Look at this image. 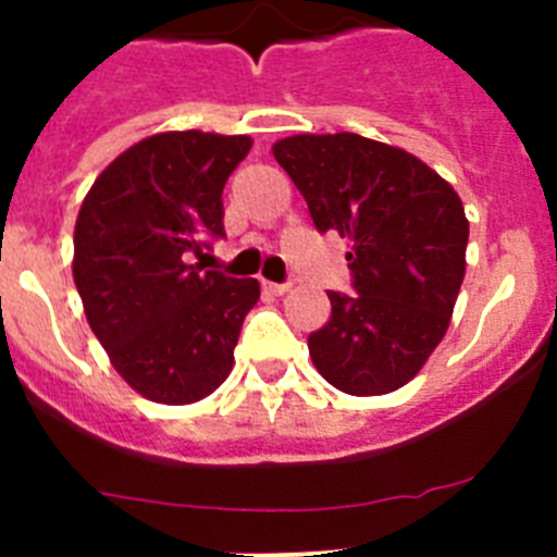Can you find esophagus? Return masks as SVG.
<instances>
[{"mask_svg": "<svg viewBox=\"0 0 557 557\" xmlns=\"http://www.w3.org/2000/svg\"><path fill=\"white\" fill-rule=\"evenodd\" d=\"M264 289H268V293H273V295H284V293H289V284L264 282Z\"/></svg>", "mask_w": 557, "mask_h": 557, "instance_id": "34e87169", "label": "esophagus"}]
</instances>
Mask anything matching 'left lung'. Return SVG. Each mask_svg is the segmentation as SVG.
<instances>
[{"label": "left lung", "instance_id": "obj_1", "mask_svg": "<svg viewBox=\"0 0 557 557\" xmlns=\"http://www.w3.org/2000/svg\"><path fill=\"white\" fill-rule=\"evenodd\" d=\"M273 156L314 228L351 239L354 293L329 289L332 318L309 334L314 368L351 396L398 391L444 339L466 275L457 191L407 150L357 133L289 136Z\"/></svg>", "mask_w": 557, "mask_h": 557}]
</instances>
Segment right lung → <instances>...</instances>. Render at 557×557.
<instances>
[{
	"instance_id": "right-lung-1",
	"label": "right lung",
	"mask_w": 557,
	"mask_h": 557,
	"mask_svg": "<svg viewBox=\"0 0 557 557\" xmlns=\"http://www.w3.org/2000/svg\"><path fill=\"white\" fill-rule=\"evenodd\" d=\"M248 136L156 133L127 147L88 189L75 273L88 326L127 385L159 405H191L234 366L256 278L189 264L225 236L223 186Z\"/></svg>"
}]
</instances>
